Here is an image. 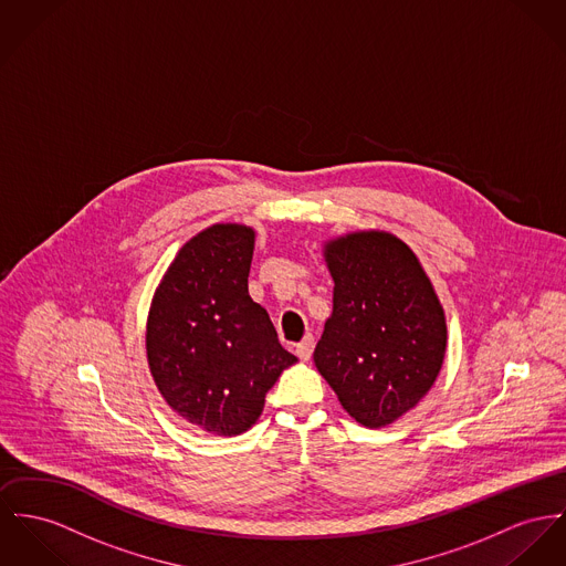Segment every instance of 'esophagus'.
Wrapping results in <instances>:
<instances>
[{"label":"esophagus","instance_id":"esophagus-1","mask_svg":"<svg viewBox=\"0 0 566 566\" xmlns=\"http://www.w3.org/2000/svg\"><path fill=\"white\" fill-rule=\"evenodd\" d=\"M312 350H314V338H312V336H305L304 340L295 347V353H297L302 359H310Z\"/></svg>","mask_w":566,"mask_h":566}]
</instances>
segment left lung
<instances>
[{
	"mask_svg": "<svg viewBox=\"0 0 566 566\" xmlns=\"http://www.w3.org/2000/svg\"><path fill=\"white\" fill-rule=\"evenodd\" d=\"M334 312L314 364L359 424L379 429L436 384L446 318L416 254L388 232H353L325 248Z\"/></svg>",
	"mask_w": 566,
	"mask_h": 566,
	"instance_id": "obj_1",
	"label": "left lung"
}]
</instances>
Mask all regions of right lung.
Here are the masks:
<instances>
[{
    "mask_svg": "<svg viewBox=\"0 0 566 566\" xmlns=\"http://www.w3.org/2000/svg\"><path fill=\"white\" fill-rule=\"evenodd\" d=\"M254 230L216 223L187 241L148 314L146 353L161 396L207 433L248 431L280 373L297 361L248 293Z\"/></svg>",
    "mask_w": 566,
    "mask_h": 566,
    "instance_id": "add662e5",
    "label": "right lung"
}]
</instances>
